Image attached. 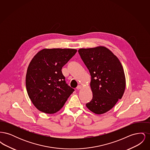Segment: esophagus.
<instances>
[{
	"mask_svg": "<svg viewBox=\"0 0 150 150\" xmlns=\"http://www.w3.org/2000/svg\"><path fill=\"white\" fill-rule=\"evenodd\" d=\"M82 88V86H80V85H79V86H78L77 87H76V89H78V90H79V89H81Z\"/></svg>",
	"mask_w": 150,
	"mask_h": 150,
	"instance_id": "esophagus-1",
	"label": "esophagus"
}]
</instances>
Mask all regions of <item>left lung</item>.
<instances>
[{
  "label": "left lung",
  "instance_id": "8db88e82",
  "mask_svg": "<svg viewBox=\"0 0 150 150\" xmlns=\"http://www.w3.org/2000/svg\"><path fill=\"white\" fill-rule=\"evenodd\" d=\"M78 52L91 75L93 98L86 106L94 114L106 113L121 99L125 91L126 81L121 62L103 46L81 48Z\"/></svg>",
  "mask_w": 150,
  "mask_h": 150
}]
</instances>
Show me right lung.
Masks as SVG:
<instances>
[{"label": "right lung", "mask_w": 150, "mask_h": 150, "mask_svg": "<svg viewBox=\"0 0 150 150\" xmlns=\"http://www.w3.org/2000/svg\"><path fill=\"white\" fill-rule=\"evenodd\" d=\"M75 49H43L33 57L26 75L30 99L39 111L46 114L58 111L73 93L62 68L76 53Z\"/></svg>", "instance_id": "1"}]
</instances>
